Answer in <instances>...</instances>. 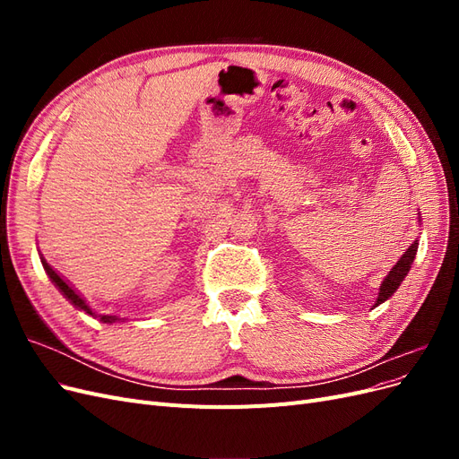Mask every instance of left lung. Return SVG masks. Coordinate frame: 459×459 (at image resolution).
Segmentation results:
<instances>
[{"instance_id":"obj_1","label":"left lung","mask_w":459,"mask_h":459,"mask_svg":"<svg viewBox=\"0 0 459 459\" xmlns=\"http://www.w3.org/2000/svg\"><path fill=\"white\" fill-rule=\"evenodd\" d=\"M415 253H418V241H413L408 247V251L402 255V258L396 262V266L391 272H388V275L385 277V281L381 283L379 297H377V300H375V307H379V304L385 302L388 297H393V293L400 287V283L404 281V277L408 275V272L411 268Z\"/></svg>"}]
</instances>
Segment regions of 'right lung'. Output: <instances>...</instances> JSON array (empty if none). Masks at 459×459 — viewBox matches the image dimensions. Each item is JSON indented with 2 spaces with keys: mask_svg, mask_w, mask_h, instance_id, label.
<instances>
[{
  "mask_svg": "<svg viewBox=\"0 0 459 459\" xmlns=\"http://www.w3.org/2000/svg\"><path fill=\"white\" fill-rule=\"evenodd\" d=\"M41 264H44V268H46L48 275L51 277V281L59 287L61 293H63L68 300H71L76 308L84 310L86 314H90V316H93V317H100L101 322H105V324H113V322H117V317H115V316H107V314H103V316H95V312H93V310L88 307V304H86L84 297H82V295L78 293V290H76L71 283H68L57 270H53L44 256H41Z\"/></svg>",
  "mask_w": 459,
  "mask_h": 459,
  "instance_id": "add662e5",
  "label": "right lung"
}]
</instances>
